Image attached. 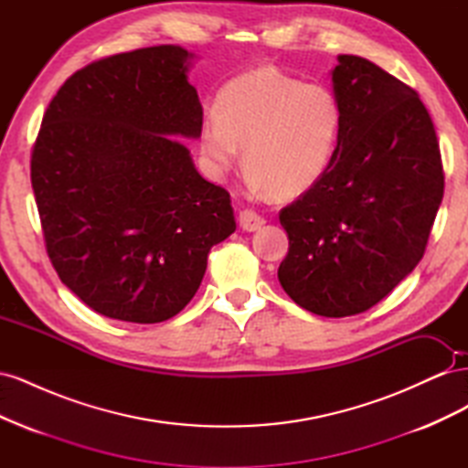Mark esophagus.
Wrapping results in <instances>:
<instances>
[{
  "label": "esophagus",
  "mask_w": 468,
  "mask_h": 468,
  "mask_svg": "<svg viewBox=\"0 0 468 468\" xmlns=\"http://www.w3.org/2000/svg\"><path fill=\"white\" fill-rule=\"evenodd\" d=\"M238 220H239V226H242V230H246V232H256L265 224V218L251 208H246V210L239 212Z\"/></svg>",
  "instance_id": "obj_1"
}]
</instances>
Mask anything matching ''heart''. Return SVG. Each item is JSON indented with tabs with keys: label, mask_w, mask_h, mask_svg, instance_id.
I'll list each match as a JSON object with an SVG mask.
<instances>
[{
	"label": "heart",
	"mask_w": 468,
	"mask_h": 468,
	"mask_svg": "<svg viewBox=\"0 0 468 468\" xmlns=\"http://www.w3.org/2000/svg\"><path fill=\"white\" fill-rule=\"evenodd\" d=\"M339 126L342 112L328 88L261 66L218 91L215 111L201 122V158L208 174L222 176L244 146L253 186L294 199L328 172Z\"/></svg>",
	"instance_id": "obj_1"
}]
</instances>
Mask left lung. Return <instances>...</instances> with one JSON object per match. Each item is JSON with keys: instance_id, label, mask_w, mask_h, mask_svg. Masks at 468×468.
<instances>
[{"instance_id": "1", "label": "left lung", "mask_w": 468, "mask_h": 468, "mask_svg": "<svg viewBox=\"0 0 468 468\" xmlns=\"http://www.w3.org/2000/svg\"><path fill=\"white\" fill-rule=\"evenodd\" d=\"M342 126L328 172L279 220L289 253L279 282L325 318L365 313L414 271L443 199V165L420 95L361 56L342 54Z\"/></svg>"}]
</instances>
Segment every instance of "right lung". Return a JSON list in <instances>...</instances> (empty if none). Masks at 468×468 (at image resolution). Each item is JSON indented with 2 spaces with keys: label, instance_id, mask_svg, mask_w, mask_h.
<instances>
[{
  "label": "right lung",
  "instance_id": "add662e5",
  "mask_svg": "<svg viewBox=\"0 0 468 468\" xmlns=\"http://www.w3.org/2000/svg\"><path fill=\"white\" fill-rule=\"evenodd\" d=\"M174 45L95 60L42 117L31 183L48 258L95 313L155 324L199 289L212 246L236 230L230 193L197 172L176 136L203 107Z\"/></svg>",
  "mask_w": 468,
  "mask_h": 468
}]
</instances>
